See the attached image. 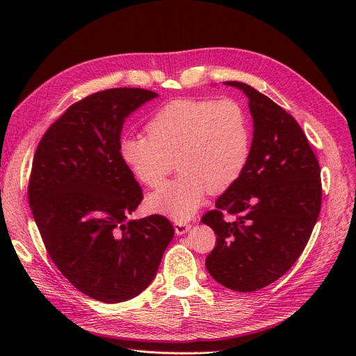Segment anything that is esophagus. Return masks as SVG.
Here are the masks:
<instances>
[{"mask_svg": "<svg viewBox=\"0 0 356 356\" xmlns=\"http://www.w3.org/2000/svg\"><path fill=\"white\" fill-rule=\"evenodd\" d=\"M175 229L177 235H183L191 229V223L183 222V220H175Z\"/></svg>", "mask_w": 356, "mask_h": 356, "instance_id": "obj_1", "label": "esophagus"}]
</instances>
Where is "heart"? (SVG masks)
Wrapping results in <instances>:
<instances>
[{"label": "heart", "mask_w": 356, "mask_h": 356, "mask_svg": "<svg viewBox=\"0 0 356 356\" xmlns=\"http://www.w3.org/2000/svg\"><path fill=\"white\" fill-rule=\"evenodd\" d=\"M147 137H122L120 159L140 183L159 188L149 207L177 220L189 219L208 192L219 193L244 173L252 131L245 108L235 99L181 98L164 104L145 124Z\"/></svg>", "instance_id": "obj_1"}]
</instances>
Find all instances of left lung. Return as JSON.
I'll list each match as a JSON object with an SVG mask.
<instances>
[{"label": "left lung", "mask_w": 356, "mask_h": 356, "mask_svg": "<svg viewBox=\"0 0 356 356\" xmlns=\"http://www.w3.org/2000/svg\"><path fill=\"white\" fill-rule=\"evenodd\" d=\"M254 120L248 164L202 222L216 234L207 268L227 289L248 293L284 275L305 251L322 208L321 165L302 127L242 82ZM225 214L235 216L232 221Z\"/></svg>", "instance_id": "left-lung-1"}]
</instances>
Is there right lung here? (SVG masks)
<instances>
[{"label": "right lung", "instance_id": "obj_1", "mask_svg": "<svg viewBox=\"0 0 356 356\" xmlns=\"http://www.w3.org/2000/svg\"><path fill=\"white\" fill-rule=\"evenodd\" d=\"M157 97L112 88L70 105L42 137L29 203L51 261L83 294L120 303L144 291L175 235L163 215L129 219L143 189L120 159L125 118Z\"/></svg>", "mask_w": 356, "mask_h": 356}]
</instances>
